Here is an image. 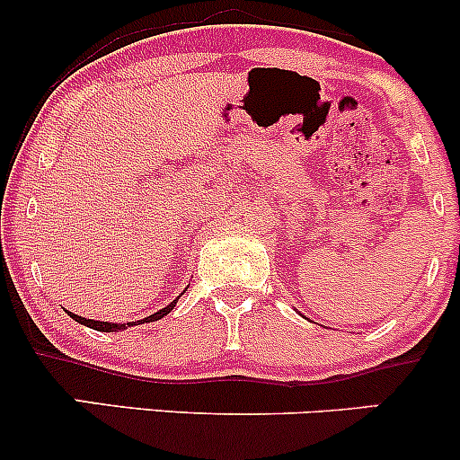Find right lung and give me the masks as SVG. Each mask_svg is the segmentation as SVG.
Wrapping results in <instances>:
<instances>
[{
  "label": "right lung",
  "instance_id": "add662e5",
  "mask_svg": "<svg viewBox=\"0 0 460 460\" xmlns=\"http://www.w3.org/2000/svg\"><path fill=\"white\" fill-rule=\"evenodd\" d=\"M183 292H186V289H183ZM177 300H179V298L172 300V303H171V305H166V307H164V309L155 311V314H151L149 318H142V320H136V322H128V324H125V322H123V324H120V322H99V320H86V318H82V315H77V314H71V311H66V314L71 315V318L75 320V322H79V324L88 326V329H94V331H103V332H119V331H125V329H129V326H138V324H145V322H155V320H162L164 315H168V314H171L172 309H175Z\"/></svg>",
  "mask_w": 460,
  "mask_h": 460
}]
</instances>
